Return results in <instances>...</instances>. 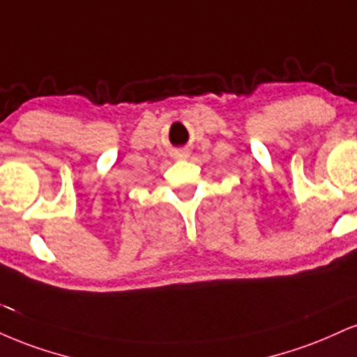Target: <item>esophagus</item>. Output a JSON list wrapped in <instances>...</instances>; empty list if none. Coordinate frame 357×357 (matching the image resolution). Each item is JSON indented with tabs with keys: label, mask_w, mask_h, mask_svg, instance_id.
Listing matches in <instances>:
<instances>
[{
	"label": "esophagus",
	"mask_w": 357,
	"mask_h": 357,
	"mask_svg": "<svg viewBox=\"0 0 357 357\" xmlns=\"http://www.w3.org/2000/svg\"><path fill=\"white\" fill-rule=\"evenodd\" d=\"M188 154H190V153H188L186 149H179V151L176 153V156H178V158H188Z\"/></svg>",
	"instance_id": "esophagus-1"
}]
</instances>
